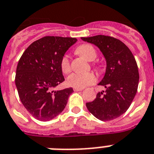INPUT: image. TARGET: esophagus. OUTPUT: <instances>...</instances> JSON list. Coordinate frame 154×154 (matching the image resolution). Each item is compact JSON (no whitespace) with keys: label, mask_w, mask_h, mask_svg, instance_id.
Returning a JSON list of instances; mask_svg holds the SVG:
<instances>
[{"label":"esophagus","mask_w":154,"mask_h":154,"mask_svg":"<svg viewBox=\"0 0 154 154\" xmlns=\"http://www.w3.org/2000/svg\"><path fill=\"white\" fill-rule=\"evenodd\" d=\"M73 90H74V91H82L83 89L82 88H77V87H74L73 88Z\"/></svg>","instance_id":"1"}]
</instances>
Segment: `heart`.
<instances>
[{
  "label": "heart",
  "instance_id": "obj_1",
  "mask_svg": "<svg viewBox=\"0 0 154 154\" xmlns=\"http://www.w3.org/2000/svg\"><path fill=\"white\" fill-rule=\"evenodd\" d=\"M77 53L85 57L87 60L92 61L97 57V52L90 44H83L79 46L76 49ZM60 68L64 74H68L71 72V63L68 55H63L60 60ZM97 80V77L93 72H86V73H79L74 72L68 77L67 82L68 84L73 87L83 88L85 86L93 84Z\"/></svg>",
  "mask_w": 154,
  "mask_h": 154
}]
</instances>
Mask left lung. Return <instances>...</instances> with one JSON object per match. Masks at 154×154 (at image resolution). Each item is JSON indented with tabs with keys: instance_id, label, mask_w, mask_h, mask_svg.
I'll use <instances>...</instances> for the list:
<instances>
[{
	"instance_id": "obj_1",
	"label": "left lung",
	"mask_w": 154,
	"mask_h": 154,
	"mask_svg": "<svg viewBox=\"0 0 154 154\" xmlns=\"http://www.w3.org/2000/svg\"><path fill=\"white\" fill-rule=\"evenodd\" d=\"M97 46L106 60V72L100 86L105 91L86 104L91 114L102 121L112 120L130 107L138 90L139 74L134 57L121 41L105 35L81 38Z\"/></svg>"
}]
</instances>
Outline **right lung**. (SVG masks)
Returning <instances> with one entry per match:
<instances>
[{
	"label": "right lung",
	"mask_w": 154,
	"mask_h": 154,
	"mask_svg": "<svg viewBox=\"0 0 154 154\" xmlns=\"http://www.w3.org/2000/svg\"><path fill=\"white\" fill-rule=\"evenodd\" d=\"M75 38L45 36L30 44L20 57L15 82L20 101L37 120L49 121L65 108L72 87L54 91L64 81L60 60Z\"/></svg>",
	"instance_id": "obj_1"
}]
</instances>
